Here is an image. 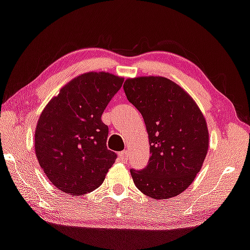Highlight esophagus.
Here are the masks:
<instances>
[{
    "label": "esophagus",
    "mask_w": 250,
    "mask_h": 250,
    "mask_svg": "<svg viewBox=\"0 0 250 250\" xmlns=\"http://www.w3.org/2000/svg\"><path fill=\"white\" fill-rule=\"evenodd\" d=\"M118 156H120V159L122 162L126 163L128 161V152H127V150H123V152L118 154Z\"/></svg>",
    "instance_id": "1"
}]
</instances>
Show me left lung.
Wrapping results in <instances>:
<instances>
[{
	"mask_svg": "<svg viewBox=\"0 0 250 250\" xmlns=\"http://www.w3.org/2000/svg\"><path fill=\"white\" fill-rule=\"evenodd\" d=\"M127 100L144 118L150 157L130 169L135 186L154 199L182 194L199 173L208 150L205 117L185 89L163 76H140L124 83Z\"/></svg>",
	"mask_w": 250,
	"mask_h": 250,
	"instance_id": "obj_1",
	"label": "left lung"
}]
</instances>
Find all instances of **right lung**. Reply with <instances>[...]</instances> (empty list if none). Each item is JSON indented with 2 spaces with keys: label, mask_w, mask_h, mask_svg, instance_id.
Instances as JSON below:
<instances>
[{
  "label": "right lung",
  "mask_w": 250,
  "mask_h": 250,
  "mask_svg": "<svg viewBox=\"0 0 250 250\" xmlns=\"http://www.w3.org/2000/svg\"><path fill=\"white\" fill-rule=\"evenodd\" d=\"M124 79L88 72L69 81L45 106L36 124L35 154L50 182L81 196L96 189L115 163L107 149L108 127L101 117Z\"/></svg>",
  "instance_id": "right-lung-1"
}]
</instances>
